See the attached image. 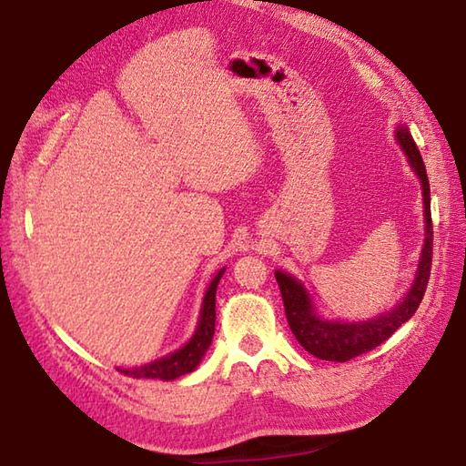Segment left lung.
Masks as SVG:
<instances>
[{
  "instance_id": "1",
  "label": "left lung",
  "mask_w": 466,
  "mask_h": 466,
  "mask_svg": "<svg viewBox=\"0 0 466 466\" xmlns=\"http://www.w3.org/2000/svg\"><path fill=\"white\" fill-rule=\"evenodd\" d=\"M395 138L400 142L405 155L410 158V167L416 171L421 183V193H424V218H426V238L424 248H421L420 265L416 279H413L411 289L405 295V299L395 306L391 311H385L373 319L367 321H332L319 318L314 306H311L309 293L303 289L299 281H295L291 275L277 270L275 279L281 289L283 306L287 324H289L293 336L309 354L321 360L346 362L359 354L377 349L380 342H385L397 328L405 324L424 299L430 268H432V214H430V183L426 175L424 160H421L420 150L413 142L408 126H397Z\"/></svg>"
}]
</instances>
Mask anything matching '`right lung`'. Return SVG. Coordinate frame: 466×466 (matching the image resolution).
Wrapping results in <instances>:
<instances>
[{
	"label": "right lung",
	"instance_id": "1",
	"mask_svg": "<svg viewBox=\"0 0 466 466\" xmlns=\"http://www.w3.org/2000/svg\"><path fill=\"white\" fill-rule=\"evenodd\" d=\"M222 268L219 273L214 277V281L209 283L206 298H204V306H201V314L199 321L196 328V334L191 336V340L183 346V349L175 350L173 354H168L165 359H158L150 365L145 367H137V369H117L120 373L134 377V379H163V380H173L181 375H187L191 370H196V367L204 359V354L208 352L211 338H214V329H216V289L219 279L224 275Z\"/></svg>",
	"mask_w": 466,
	"mask_h": 466
}]
</instances>
